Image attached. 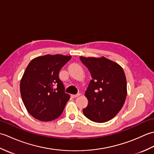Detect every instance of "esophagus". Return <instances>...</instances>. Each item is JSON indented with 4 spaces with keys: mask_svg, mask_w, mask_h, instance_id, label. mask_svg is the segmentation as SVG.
I'll return each mask as SVG.
<instances>
[{
    "mask_svg": "<svg viewBox=\"0 0 154 154\" xmlns=\"http://www.w3.org/2000/svg\"><path fill=\"white\" fill-rule=\"evenodd\" d=\"M79 96H80V93H78L77 94H71V97L72 98H76V97H79Z\"/></svg>",
    "mask_w": 154,
    "mask_h": 154,
    "instance_id": "esophagus-1",
    "label": "esophagus"
}]
</instances>
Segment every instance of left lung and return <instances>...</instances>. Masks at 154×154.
Here are the masks:
<instances>
[{
	"instance_id": "8db88e82",
	"label": "left lung",
	"mask_w": 154,
	"mask_h": 154,
	"mask_svg": "<svg viewBox=\"0 0 154 154\" xmlns=\"http://www.w3.org/2000/svg\"><path fill=\"white\" fill-rule=\"evenodd\" d=\"M80 60L92 77L85 93L89 103L83 109L84 115L93 122H107L119 113L125 102L127 83L123 69L104 57L80 56Z\"/></svg>"
}]
</instances>
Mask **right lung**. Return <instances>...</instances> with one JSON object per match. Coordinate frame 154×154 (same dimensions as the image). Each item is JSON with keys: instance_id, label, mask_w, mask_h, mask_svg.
Masks as SVG:
<instances>
[{"instance_id": "add662e5", "label": "right lung", "mask_w": 154, "mask_h": 154, "mask_svg": "<svg viewBox=\"0 0 154 154\" xmlns=\"http://www.w3.org/2000/svg\"><path fill=\"white\" fill-rule=\"evenodd\" d=\"M71 58L45 55L33 59L26 69L20 89L26 109L35 119L48 122L63 112L70 95L65 93L59 73Z\"/></svg>"}]
</instances>
